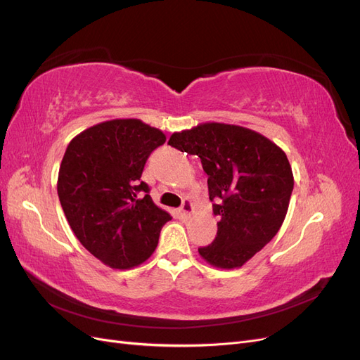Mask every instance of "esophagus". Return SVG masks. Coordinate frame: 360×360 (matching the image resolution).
<instances>
[{"mask_svg": "<svg viewBox=\"0 0 360 360\" xmlns=\"http://www.w3.org/2000/svg\"><path fill=\"white\" fill-rule=\"evenodd\" d=\"M180 212L183 216H191L193 213V205L191 201H184L183 205L180 207Z\"/></svg>", "mask_w": 360, "mask_h": 360, "instance_id": "34e87169", "label": "esophagus"}]
</instances>
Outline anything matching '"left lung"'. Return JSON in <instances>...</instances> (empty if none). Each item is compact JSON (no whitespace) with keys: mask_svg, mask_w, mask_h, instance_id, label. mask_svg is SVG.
<instances>
[{"mask_svg":"<svg viewBox=\"0 0 360 360\" xmlns=\"http://www.w3.org/2000/svg\"><path fill=\"white\" fill-rule=\"evenodd\" d=\"M168 144L201 159L213 213L221 217L200 255L217 269L242 267L287 216L294 179L284 150L255 130L216 122L174 132Z\"/></svg>","mask_w":360,"mask_h":360,"instance_id":"left-lung-1","label":"left lung"}]
</instances>
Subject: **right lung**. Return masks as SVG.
<instances>
[{"label": "right lung", "instance_id": "right-lung-1", "mask_svg": "<svg viewBox=\"0 0 360 360\" xmlns=\"http://www.w3.org/2000/svg\"><path fill=\"white\" fill-rule=\"evenodd\" d=\"M167 141L138 118H115L76 135L63 156L57 191L66 219L82 246L111 269L147 261L171 214L139 181L151 151Z\"/></svg>", "mask_w": 360, "mask_h": 360}]
</instances>
